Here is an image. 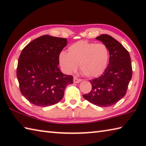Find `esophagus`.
I'll use <instances>...</instances> for the list:
<instances>
[{
    "instance_id": "34e87169",
    "label": "esophagus",
    "mask_w": 146,
    "mask_h": 146,
    "mask_svg": "<svg viewBox=\"0 0 146 146\" xmlns=\"http://www.w3.org/2000/svg\"><path fill=\"white\" fill-rule=\"evenodd\" d=\"M82 81V80L80 78H78L77 77H73V82L74 83H79Z\"/></svg>"
}]
</instances>
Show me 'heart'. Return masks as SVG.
Instances as JSON below:
<instances>
[{
	"instance_id": "obj_1",
	"label": "heart",
	"mask_w": 146,
	"mask_h": 146,
	"mask_svg": "<svg viewBox=\"0 0 146 146\" xmlns=\"http://www.w3.org/2000/svg\"><path fill=\"white\" fill-rule=\"evenodd\" d=\"M108 60L109 51L105 44L86 41L73 43L68 48V53L62 51L59 55L60 63L66 73L75 72L80 65V71L88 77L101 75L107 66Z\"/></svg>"
}]
</instances>
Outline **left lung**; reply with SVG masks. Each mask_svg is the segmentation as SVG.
<instances>
[{
	"label": "left lung",
	"mask_w": 146,
	"mask_h": 146,
	"mask_svg": "<svg viewBox=\"0 0 146 146\" xmlns=\"http://www.w3.org/2000/svg\"><path fill=\"white\" fill-rule=\"evenodd\" d=\"M96 40L108 47L109 62L103 75L90 80L92 90L82 96L94 105L108 107L118 102L126 94L133 73L131 60L126 48L112 36L102 34Z\"/></svg>",
	"instance_id": "1"
}]
</instances>
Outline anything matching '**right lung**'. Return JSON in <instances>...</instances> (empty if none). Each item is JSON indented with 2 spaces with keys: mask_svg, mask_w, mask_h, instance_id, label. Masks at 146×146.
<instances>
[{
  "mask_svg": "<svg viewBox=\"0 0 146 146\" xmlns=\"http://www.w3.org/2000/svg\"><path fill=\"white\" fill-rule=\"evenodd\" d=\"M67 43L66 38L44 35L23 49L17 77L22 95L33 105L45 107L58 103L67 86L73 84V76L62 73L58 67Z\"/></svg>",
  "mask_w": 146,
  "mask_h": 146,
  "instance_id": "obj_1",
  "label": "right lung"
}]
</instances>
